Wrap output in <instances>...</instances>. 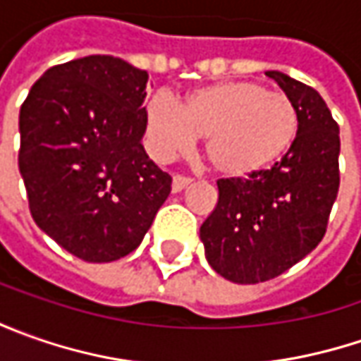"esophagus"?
<instances>
[{"label": "esophagus", "mask_w": 361, "mask_h": 361, "mask_svg": "<svg viewBox=\"0 0 361 361\" xmlns=\"http://www.w3.org/2000/svg\"><path fill=\"white\" fill-rule=\"evenodd\" d=\"M192 183V178L187 174H174L173 176V192H180L183 188H187Z\"/></svg>", "instance_id": "1"}]
</instances>
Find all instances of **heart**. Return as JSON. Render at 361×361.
<instances>
[{
	"instance_id": "heart-1",
	"label": "heart",
	"mask_w": 361,
	"mask_h": 361,
	"mask_svg": "<svg viewBox=\"0 0 361 361\" xmlns=\"http://www.w3.org/2000/svg\"><path fill=\"white\" fill-rule=\"evenodd\" d=\"M299 132V114L283 92L257 82H221L190 92L178 106L166 94L146 104V145L171 160L204 138V154L216 173L247 178L277 164Z\"/></svg>"
}]
</instances>
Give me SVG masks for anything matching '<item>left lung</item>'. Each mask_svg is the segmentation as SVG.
Listing matches in <instances>:
<instances>
[{"mask_svg":"<svg viewBox=\"0 0 361 361\" xmlns=\"http://www.w3.org/2000/svg\"><path fill=\"white\" fill-rule=\"evenodd\" d=\"M293 100L299 132L277 164L247 178H219L201 225L204 255L233 283H261L310 255L324 239L340 188V126L312 86L267 72Z\"/></svg>","mask_w":361,"mask_h":361,"instance_id":"left-lung-1","label":"left lung"}]
</instances>
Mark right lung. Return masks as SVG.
I'll list each match as a JSON object with an SVG mask.
<instances>
[{
    "label": "right lung",
    "instance_id": "obj_1",
    "mask_svg": "<svg viewBox=\"0 0 361 361\" xmlns=\"http://www.w3.org/2000/svg\"><path fill=\"white\" fill-rule=\"evenodd\" d=\"M148 74L114 56L51 66L20 110V173L35 225L68 253L108 263L132 253L171 195L148 159Z\"/></svg>",
    "mask_w": 361,
    "mask_h": 361
}]
</instances>
